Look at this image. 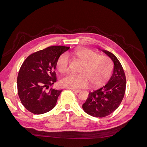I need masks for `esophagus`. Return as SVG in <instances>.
I'll return each instance as SVG.
<instances>
[{
  "label": "esophagus",
  "instance_id": "1",
  "mask_svg": "<svg viewBox=\"0 0 147 147\" xmlns=\"http://www.w3.org/2000/svg\"><path fill=\"white\" fill-rule=\"evenodd\" d=\"M72 90L73 91H74L75 92H76V93H78V92H80L81 91L80 90H74V89H72Z\"/></svg>",
  "mask_w": 147,
  "mask_h": 147
}]
</instances>
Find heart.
Wrapping results in <instances>:
<instances>
[{
	"label": "heart",
	"mask_w": 147,
	"mask_h": 147,
	"mask_svg": "<svg viewBox=\"0 0 147 147\" xmlns=\"http://www.w3.org/2000/svg\"><path fill=\"white\" fill-rule=\"evenodd\" d=\"M72 59L82 63L79 74H69L61 81L65 88L78 89L88 86L89 82L93 88L104 85L111 77L113 70V64L109 57L100 56L98 53L89 49L75 51L71 53ZM69 59L61 55L56 62L57 70L65 74L69 69Z\"/></svg>",
	"instance_id": "heart-1"
}]
</instances>
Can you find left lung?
<instances>
[{
	"instance_id": "8db88e82",
	"label": "left lung",
	"mask_w": 147,
	"mask_h": 147,
	"mask_svg": "<svg viewBox=\"0 0 147 147\" xmlns=\"http://www.w3.org/2000/svg\"><path fill=\"white\" fill-rule=\"evenodd\" d=\"M103 51L113 62V73L104 86L89 93L86 102L82 105L86 113L98 118L108 116L118 108L124 97L126 86V75L117 57L112 53Z\"/></svg>"
}]
</instances>
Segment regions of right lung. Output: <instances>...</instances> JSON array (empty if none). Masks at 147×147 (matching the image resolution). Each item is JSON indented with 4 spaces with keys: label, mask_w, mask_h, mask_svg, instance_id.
I'll list each match as a JSON object with an SVG mask.
<instances>
[{
    "label": "right lung",
    "mask_w": 147,
    "mask_h": 147,
    "mask_svg": "<svg viewBox=\"0 0 147 147\" xmlns=\"http://www.w3.org/2000/svg\"><path fill=\"white\" fill-rule=\"evenodd\" d=\"M69 49L51 46L30 55L21 65L17 77L21 104L34 114L47 113L55 107L62 90H46L56 82V62Z\"/></svg>",
    "instance_id": "add662e5"
}]
</instances>
